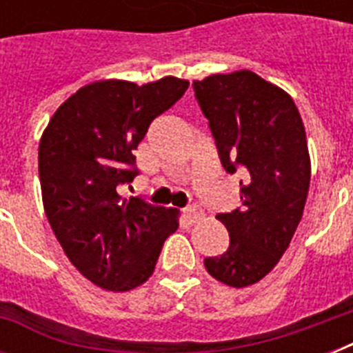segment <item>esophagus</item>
Segmentation results:
<instances>
[{"label":"esophagus","mask_w":353,"mask_h":353,"mask_svg":"<svg viewBox=\"0 0 353 353\" xmlns=\"http://www.w3.org/2000/svg\"><path fill=\"white\" fill-rule=\"evenodd\" d=\"M183 214H185V218H187L190 223H196V221L203 216V212H201V209L199 207H196V205H192V207H187V209L183 210Z\"/></svg>","instance_id":"esophagus-1"}]
</instances>
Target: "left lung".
Here are the masks:
<instances>
[{
    "label": "left lung",
    "instance_id": "8db88e82",
    "mask_svg": "<svg viewBox=\"0 0 353 353\" xmlns=\"http://www.w3.org/2000/svg\"><path fill=\"white\" fill-rule=\"evenodd\" d=\"M192 85L221 165L243 172L241 207L216 216L229 247L205 258V268L223 284L245 288L279 263L302 218L312 177L306 130L293 99L252 71L210 74Z\"/></svg>",
    "mask_w": 353,
    "mask_h": 353
}]
</instances>
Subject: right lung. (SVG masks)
Masks as SVG:
<instances>
[{"mask_svg":"<svg viewBox=\"0 0 353 353\" xmlns=\"http://www.w3.org/2000/svg\"><path fill=\"white\" fill-rule=\"evenodd\" d=\"M188 80L137 85L99 80L69 97L40 139L38 172L51 229L74 268L108 291H130L152 276L179 210L119 188L137 176L135 155L150 124L170 110Z\"/></svg>","mask_w":353,"mask_h":353,"instance_id":"add662e5","label":"right lung"}]
</instances>
